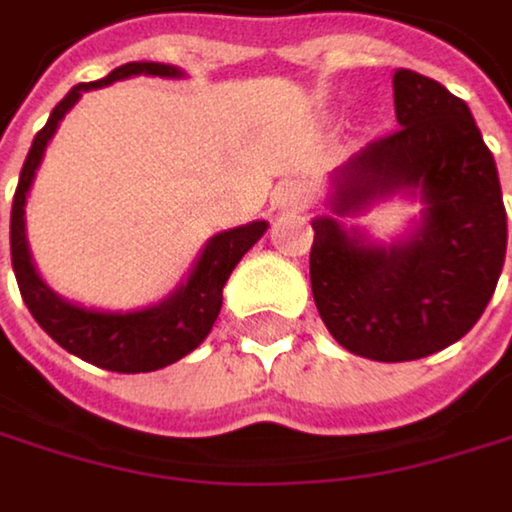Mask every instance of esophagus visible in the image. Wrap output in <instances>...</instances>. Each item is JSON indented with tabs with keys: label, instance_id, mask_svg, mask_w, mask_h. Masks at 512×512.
Instances as JSON below:
<instances>
[{
	"label": "esophagus",
	"instance_id": "34e87169",
	"mask_svg": "<svg viewBox=\"0 0 512 512\" xmlns=\"http://www.w3.org/2000/svg\"><path fill=\"white\" fill-rule=\"evenodd\" d=\"M273 203L282 212H303L312 203V188L306 185L303 178H285L282 185L276 188V194H273Z\"/></svg>",
	"mask_w": 512,
	"mask_h": 512
}]
</instances>
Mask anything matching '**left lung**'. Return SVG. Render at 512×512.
<instances>
[{
    "label": "left lung",
    "instance_id": "obj_1",
    "mask_svg": "<svg viewBox=\"0 0 512 512\" xmlns=\"http://www.w3.org/2000/svg\"><path fill=\"white\" fill-rule=\"evenodd\" d=\"M397 130L331 175V215L312 221L309 279L331 337L370 361H416L461 340L486 312L507 254L492 151L464 99L413 69L394 72ZM416 199L414 227L379 243L343 217Z\"/></svg>",
    "mask_w": 512,
    "mask_h": 512
}]
</instances>
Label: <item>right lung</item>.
I'll list each match as a JSON object with an SVG mask.
<instances>
[{
  "instance_id": "obj_1",
  "label": "right lung",
  "mask_w": 512,
  "mask_h": 512,
  "mask_svg": "<svg viewBox=\"0 0 512 512\" xmlns=\"http://www.w3.org/2000/svg\"><path fill=\"white\" fill-rule=\"evenodd\" d=\"M133 75H154V78H185L178 66L169 63H124L115 72H108L99 81L75 84L48 118V124L35 133L32 148L26 154V163L20 169V181L11 203V267L23 294V303L29 306L32 318L39 321L42 331L60 343L75 358L96 364L102 370L115 373H151L166 364H175L194 352L212 331V324L221 312L224 285L233 273V267L242 261V254L267 233V221H251L242 227H230L215 233L200 258L194 261L188 279L181 282L169 297H163L154 306L142 309H93L72 303L60 297L32 264V251L26 239V197L32 188L35 169L42 166L45 148L54 139L60 121L72 112L75 102L96 87L115 84Z\"/></svg>"
}]
</instances>
